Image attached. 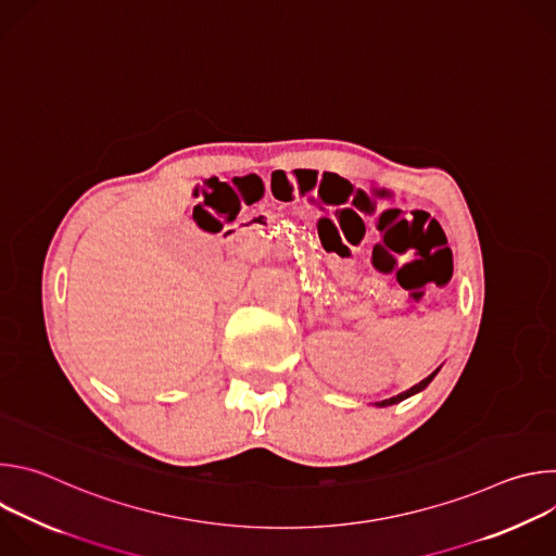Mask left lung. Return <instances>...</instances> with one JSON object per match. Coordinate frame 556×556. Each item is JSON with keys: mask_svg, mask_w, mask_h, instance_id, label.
I'll return each instance as SVG.
<instances>
[{"mask_svg": "<svg viewBox=\"0 0 556 556\" xmlns=\"http://www.w3.org/2000/svg\"><path fill=\"white\" fill-rule=\"evenodd\" d=\"M438 374V369L431 374V376H427L425 380H420L418 384H414L412 389H407V391H403V393H399V395H393V399H389V401H380V403H376L378 407H387V405H395V403H401V401H405V399H409V395H414V393H418V391H422L431 380H433V376Z\"/></svg>", "mask_w": 556, "mask_h": 556, "instance_id": "1", "label": "left lung"}]
</instances>
